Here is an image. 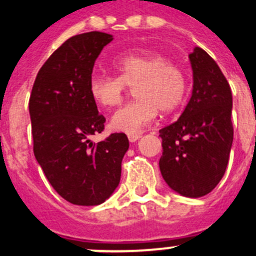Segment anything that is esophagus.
Segmentation results:
<instances>
[{
    "label": "esophagus",
    "instance_id": "obj_1",
    "mask_svg": "<svg viewBox=\"0 0 256 256\" xmlns=\"http://www.w3.org/2000/svg\"><path fill=\"white\" fill-rule=\"evenodd\" d=\"M141 138V134L140 133H134V134H128V140H130V142H136L137 140Z\"/></svg>",
    "mask_w": 256,
    "mask_h": 256
}]
</instances>
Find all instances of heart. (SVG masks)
Masks as SVG:
<instances>
[{"mask_svg":"<svg viewBox=\"0 0 256 256\" xmlns=\"http://www.w3.org/2000/svg\"><path fill=\"white\" fill-rule=\"evenodd\" d=\"M115 76H94L88 91L92 100L104 108L118 106L126 87H134L137 98L114 112L110 126L118 132L134 134L155 119L158 110L170 112L182 102L186 78L182 69L156 52L126 54L112 61Z\"/></svg>","mask_w":256,"mask_h":256,"instance_id":"b5f03b06","label":"heart"}]
</instances>
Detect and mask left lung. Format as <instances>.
I'll list each match as a JSON object with an SVG mask.
<instances>
[{"label": "left lung", "instance_id": "1", "mask_svg": "<svg viewBox=\"0 0 256 256\" xmlns=\"http://www.w3.org/2000/svg\"><path fill=\"white\" fill-rule=\"evenodd\" d=\"M192 94L177 122L159 130L162 176L173 191L201 198L224 176L234 142L232 92L218 64L200 47L190 54Z\"/></svg>", "mask_w": 256, "mask_h": 256}]
</instances>
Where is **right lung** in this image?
Listing matches in <instances>:
<instances>
[{
  "mask_svg": "<svg viewBox=\"0 0 256 256\" xmlns=\"http://www.w3.org/2000/svg\"><path fill=\"white\" fill-rule=\"evenodd\" d=\"M112 40L102 32L65 40L40 69L29 98L36 159L54 190L74 205H100L112 195L130 148L124 133L91 141L104 130L105 118L88 84L94 61Z\"/></svg>",
  "mask_w": 256,
  "mask_h": 256,
  "instance_id": "1",
  "label": "right lung"
}]
</instances>
